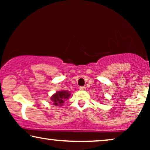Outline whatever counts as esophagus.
I'll return each mask as SVG.
<instances>
[{
  "label": "esophagus",
  "instance_id": "1",
  "mask_svg": "<svg viewBox=\"0 0 150 150\" xmlns=\"http://www.w3.org/2000/svg\"><path fill=\"white\" fill-rule=\"evenodd\" d=\"M86 89V87H80V90H81V91H84V90Z\"/></svg>",
  "mask_w": 150,
  "mask_h": 150
}]
</instances>
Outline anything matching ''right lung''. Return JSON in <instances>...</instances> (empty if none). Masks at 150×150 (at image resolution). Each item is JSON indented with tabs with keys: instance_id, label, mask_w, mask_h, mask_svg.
Masks as SVG:
<instances>
[{
	"instance_id": "right-lung-1",
	"label": "right lung",
	"mask_w": 150,
	"mask_h": 150,
	"mask_svg": "<svg viewBox=\"0 0 150 150\" xmlns=\"http://www.w3.org/2000/svg\"><path fill=\"white\" fill-rule=\"evenodd\" d=\"M69 96H70V93L69 91L62 90V91H57L54 94H53L50 99L54 105L57 106H62L65 100L69 99Z\"/></svg>"
}]
</instances>
